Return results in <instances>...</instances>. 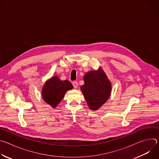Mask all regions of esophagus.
Masks as SVG:
<instances>
[{"mask_svg":"<svg viewBox=\"0 0 159 159\" xmlns=\"http://www.w3.org/2000/svg\"><path fill=\"white\" fill-rule=\"evenodd\" d=\"M72 85H73L74 87L76 89V88H77V87H78V82H76V81H74V82H72Z\"/></svg>","mask_w":159,"mask_h":159,"instance_id":"34e87169","label":"esophagus"}]
</instances>
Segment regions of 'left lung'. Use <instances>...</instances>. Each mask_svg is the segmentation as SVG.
Wrapping results in <instances>:
<instances>
[{
    "instance_id": "1",
    "label": "left lung",
    "mask_w": 159,
    "mask_h": 159,
    "mask_svg": "<svg viewBox=\"0 0 159 159\" xmlns=\"http://www.w3.org/2000/svg\"><path fill=\"white\" fill-rule=\"evenodd\" d=\"M84 80V84L80 87L83 95L89 108L96 111L109 98L111 83L101 67L85 74Z\"/></svg>"
}]
</instances>
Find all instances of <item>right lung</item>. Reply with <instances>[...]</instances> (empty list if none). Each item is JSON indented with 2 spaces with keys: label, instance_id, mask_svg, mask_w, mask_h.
<instances>
[{
  "label": "right lung",
  "instance_id": "right-lung-1",
  "mask_svg": "<svg viewBox=\"0 0 159 159\" xmlns=\"http://www.w3.org/2000/svg\"><path fill=\"white\" fill-rule=\"evenodd\" d=\"M73 89L69 80H61L53 76L45 82L42 89V97L44 102L55 108L63 98L67 90Z\"/></svg>",
  "mask_w": 159,
  "mask_h": 159
}]
</instances>
